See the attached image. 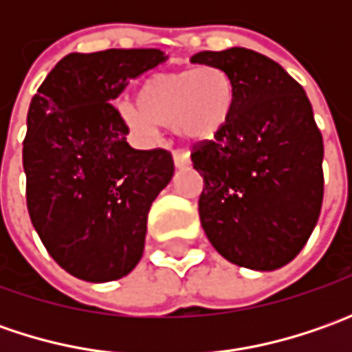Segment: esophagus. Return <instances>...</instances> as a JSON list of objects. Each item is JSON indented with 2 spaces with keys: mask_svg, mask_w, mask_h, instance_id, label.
Listing matches in <instances>:
<instances>
[{
  "mask_svg": "<svg viewBox=\"0 0 352 352\" xmlns=\"http://www.w3.org/2000/svg\"><path fill=\"white\" fill-rule=\"evenodd\" d=\"M174 164H176L178 168L190 166V153H188V151H182V148H176V151H174Z\"/></svg>",
  "mask_w": 352,
  "mask_h": 352,
  "instance_id": "1",
  "label": "esophagus"
}]
</instances>
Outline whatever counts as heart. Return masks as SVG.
<instances>
[{
    "label": "heart",
    "instance_id": "1",
    "mask_svg": "<svg viewBox=\"0 0 352 352\" xmlns=\"http://www.w3.org/2000/svg\"><path fill=\"white\" fill-rule=\"evenodd\" d=\"M235 105L233 80L223 70L199 66L186 72L153 74L139 91V103H123L121 117L141 137H155L158 125L204 141L217 135Z\"/></svg>",
    "mask_w": 352,
    "mask_h": 352
}]
</instances>
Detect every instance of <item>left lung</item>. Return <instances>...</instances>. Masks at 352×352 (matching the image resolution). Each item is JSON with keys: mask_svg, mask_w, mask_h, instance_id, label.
<instances>
[{"mask_svg": "<svg viewBox=\"0 0 352 352\" xmlns=\"http://www.w3.org/2000/svg\"><path fill=\"white\" fill-rule=\"evenodd\" d=\"M192 62L223 70L235 86L223 129L192 146L204 176L201 227L229 263L276 270L304 249L323 201V137L311 103L278 62L249 48L204 50Z\"/></svg>", "mask_w": 352, "mask_h": 352, "instance_id": "8db88e82", "label": "left lung"}]
</instances>
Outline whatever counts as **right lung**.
I'll return each instance as SVG.
<instances>
[{
  "label": "right lung",
  "mask_w": 352,
  "mask_h": 352,
  "mask_svg": "<svg viewBox=\"0 0 352 352\" xmlns=\"http://www.w3.org/2000/svg\"><path fill=\"white\" fill-rule=\"evenodd\" d=\"M164 60L158 48L72 52L31 100L27 210L48 254L80 280H117L141 261L148 210L174 160L164 148H133L113 102L131 78Z\"/></svg>",
  "instance_id": "right-lung-1"
}]
</instances>
